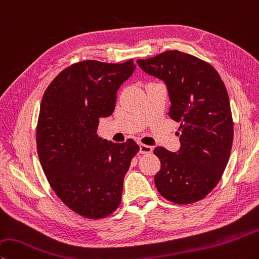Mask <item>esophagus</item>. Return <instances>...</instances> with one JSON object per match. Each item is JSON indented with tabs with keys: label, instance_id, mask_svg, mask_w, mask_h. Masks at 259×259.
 <instances>
[{
	"label": "esophagus",
	"instance_id": "esophagus-1",
	"mask_svg": "<svg viewBox=\"0 0 259 259\" xmlns=\"http://www.w3.org/2000/svg\"><path fill=\"white\" fill-rule=\"evenodd\" d=\"M152 150H153V148L150 147V146L142 144V143L139 144V152H140V154H149V153H152Z\"/></svg>",
	"mask_w": 259,
	"mask_h": 259
}]
</instances>
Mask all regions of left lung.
I'll list each match as a JSON object with an SVG mask.
<instances>
[{
  "label": "left lung",
  "instance_id": "left-lung-1",
  "mask_svg": "<svg viewBox=\"0 0 259 259\" xmlns=\"http://www.w3.org/2000/svg\"><path fill=\"white\" fill-rule=\"evenodd\" d=\"M137 63L166 83L172 104L168 115L180 123L179 153L154 149L161 161L155 185L172 203L194 204L218 185L231 154L233 119L227 88L213 65L180 51Z\"/></svg>",
  "mask_w": 259,
  "mask_h": 259
}]
</instances>
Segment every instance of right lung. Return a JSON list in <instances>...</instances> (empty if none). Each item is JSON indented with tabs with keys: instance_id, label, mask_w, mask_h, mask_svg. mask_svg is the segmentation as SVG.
<instances>
[{
	"instance_id": "1",
	"label": "right lung",
	"mask_w": 259,
	"mask_h": 259,
	"mask_svg": "<svg viewBox=\"0 0 259 259\" xmlns=\"http://www.w3.org/2000/svg\"><path fill=\"white\" fill-rule=\"evenodd\" d=\"M136 65L86 60L62 70L46 88L36 126L41 168L56 196L86 219L119 207L125 173L139 152L135 140H101V117L114 111L116 92Z\"/></svg>"
}]
</instances>
